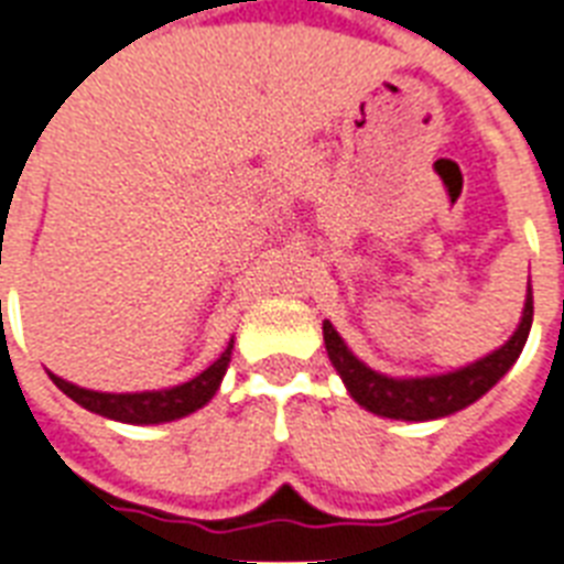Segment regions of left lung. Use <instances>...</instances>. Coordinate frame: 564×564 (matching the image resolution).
Listing matches in <instances>:
<instances>
[{
  "instance_id": "1",
  "label": "left lung",
  "mask_w": 564,
  "mask_h": 564,
  "mask_svg": "<svg viewBox=\"0 0 564 564\" xmlns=\"http://www.w3.org/2000/svg\"><path fill=\"white\" fill-rule=\"evenodd\" d=\"M530 327H533V290H527L524 313H521L516 334L500 348L480 360L468 362L463 369L427 377H392L375 371L345 345V339L336 334L330 322H325L322 330H325V348L336 375L343 377L345 389L362 410L394 421H433L447 419V415L471 406L474 401H480L482 394L516 366L524 351Z\"/></svg>"
}]
</instances>
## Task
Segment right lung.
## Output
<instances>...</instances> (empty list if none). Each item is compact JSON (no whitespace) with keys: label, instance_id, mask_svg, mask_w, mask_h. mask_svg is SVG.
Here are the masks:
<instances>
[{"label":"right lung","instance_id":"obj_1","mask_svg":"<svg viewBox=\"0 0 564 564\" xmlns=\"http://www.w3.org/2000/svg\"><path fill=\"white\" fill-rule=\"evenodd\" d=\"M230 351H234V339L219 354V360L210 362L193 380L170 386V389H149V392H96V389L69 383L52 371H48V377L66 398H73L78 406L96 412L101 419L122 421V424H166V421H178L189 412L202 410L204 403L219 392L221 377L228 371Z\"/></svg>","mask_w":564,"mask_h":564}]
</instances>
